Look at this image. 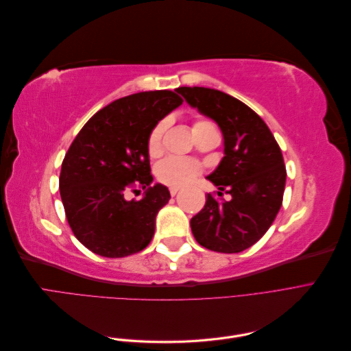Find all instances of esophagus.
Returning a JSON list of instances; mask_svg holds the SVG:
<instances>
[{
	"instance_id": "34e87169",
	"label": "esophagus",
	"mask_w": 351,
	"mask_h": 351,
	"mask_svg": "<svg viewBox=\"0 0 351 351\" xmlns=\"http://www.w3.org/2000/svg\"><path fill=\"white\" fill-rule=\"evenodd\" d=\"M169 193H171V196H176L178 193V187H169Z\"/></svg>"
}]
</instances>
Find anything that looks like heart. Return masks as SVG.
Returning <instances> with one entry per match:
<instances>
[{
	"label": "heart",
	"instance_id": "heart-1",
	"mask_svg": "<svg viewBox=\"0 0 351 351\" xmlns=\"http://www.w3.org/2000/svg\"><path fill=\"white\" fill-rule=\"evenodd\" d=\"M167 120L159 121L149 134L147 139V151L152 156H156L162 149V136L167 129ZM205 127H214L209 121H196L193 125V132L199 129H205ZM200 173V167L190 159L183 158H167L162 162H159L156 168L158 178L162 183L171 186V187H183L189 183H192L193 180Z\"/></svg>",
	"mask_w": 351,
	"mask_h": 351
}]
</instances>
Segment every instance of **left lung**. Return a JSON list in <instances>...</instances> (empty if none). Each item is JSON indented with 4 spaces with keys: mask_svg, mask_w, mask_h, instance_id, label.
Listing matches in <instances>:
<instances>
[{
    "mask_svg": "<svg viewBox=\"0 0 351 351\" xmlns=\"http://www.w3.org/2000/svg\"><path fill=\"white\" fill-rule=\"evenodd\" d=\"M192 108L214 120L224 139V156L206 178L222 196L210 193L190 219L196 241L209 250L239 253L253 246L277 217L285 187L280 146L261 117L237 98L217 89L178 88Z\"/></svg>",
    "mask_w": 351,
    "mask_h": 351,
    "instance_id": "left-lung-1",
    "label": "left lung"
}]
</instances>
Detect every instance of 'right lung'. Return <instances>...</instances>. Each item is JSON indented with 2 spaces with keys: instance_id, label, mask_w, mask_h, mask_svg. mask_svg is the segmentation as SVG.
<instances>
[{
  "instance_id": "obj_1",
  "label": "right lung",
  "mask_w": 351,
  "mask_h": 351,
  "mask_svg": "<svg viewBox=\"0 0 351 351\" xmlns=\"http://www.w3.org/2000/svg\"><path fill=\"white\" fill-rule=\"evenodd\" d=\"M183 99L171 90L129 95L111 102L82 127L61 165L60 195L76 239L105 258L143 250L154 237L168 187L154 182L147 139ZM133 186L145 190L127 201ZM139 192L141 190H134Z\"/></svg>"
}]
</instances>
